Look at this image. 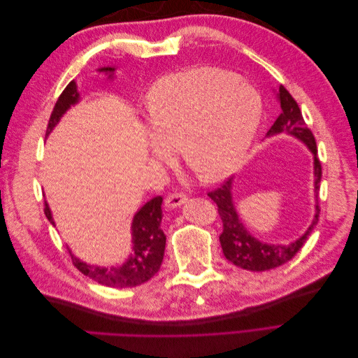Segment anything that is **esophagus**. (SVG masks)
<instances>
[{"label":"esophagus","mask_w":358,"mask_h":358,"mask_svg":"<svg viewBox=\"0 0 358 358\" xmlns=\"http://www.w3.org/2000/svg\"><path fill=\"white\" fill-rule=\"evenodd\" d=\"M188 200L185 192H170L167 199H166V204L167 208H178V206L183 204Z\"/></svg>","instance_id":"1"}]
</instances>
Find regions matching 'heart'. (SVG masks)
<instances>
[{"mask_svg":"<svg viewBox=\"0 0 358 358\" xmlns=\"http://www.w3.org/2000/svg\"><path fill=\"white\" fill-rule=\"evenodd\" d=\"M146 110L155 159L171 161L180 146L201 179L220 180L242 166L262 119V100L236 74L201 67L159 79L146 95Z\"/></svg>","mask_w":358,"mask_h":358,"instance_id":"heart-1","label":"heart"}]
</instances>
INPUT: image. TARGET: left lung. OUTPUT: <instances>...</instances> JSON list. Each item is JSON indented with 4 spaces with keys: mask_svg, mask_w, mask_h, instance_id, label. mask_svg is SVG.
Here are the masks:
<instances>
[{
    "mask_svg": "<svg viewBox=\"0 0 358 358\" xmlns=\"http://www.w3.org/2000/svg\"><path fill=\"white\" fill-rule=\"evenodd\" d=\"M278 99L280 103V115L278 116L272 128L268 129L267 136L278 133H289L303 140V142L308 145V148L313 154V164H315V192L318 199L322 169L321 161L318 158L315 137H313L312 131L306 127V122L305 119H303L297 101L292 99V95L282 85L279 86ZM208 196L216 203V206H218V213L222 221V233L220 236V242L225 258L234 266L245 270H251V272H264V270L275 268L289 262V259L300 251L301 246L305 245L309 234L313 230V227L318 222L320 208L317 204L315 218H313L312 225L300 239L287 246L266 245L254 239L251 233H249L245 229V225L241 222L239 216H237L231 197V179H225L218 188L209 191Z\"/></svg>",
    "mask_w": 358,
    "mask_h": 358,
    "instance_id": "left-lung-1",
    "label": "left lung"
}]
</instances>
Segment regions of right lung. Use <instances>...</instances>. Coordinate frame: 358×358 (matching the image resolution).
I'll return each instance as SVG.
<instances>
[{
  "label": "right lung",
  "mask_w": 358,
  "mask_h": 358,
  "mask_svg": "<svg viewBox=\"0 0 358 358\" xmlns=\"http://www.w3.org/2000/svg\"><path fill=\"white\" fill-rule=\"evenodd\" d=\"M103 71H113L115 69H101ZM79 99V94L76 91L74 82H70L67 88L61 92L58 101L50 113L46 133L57 125L62 113L66 112L71 104ZM161 203L162 197L157 196L145 203L140 210L134 215L133 220V257L121 267H94L88 266L78 258L71 255L74 267L82 272L85 276L91 278L95 282L107 285L112 288H131L146 282L152 278L161 267L162 257L166 249V234L161 230ZM45 215L46 218L55 224L52 220L48 203H45Z\"/></svg>",
  "instance_id": "right-lung-1"
}]
</instances>
